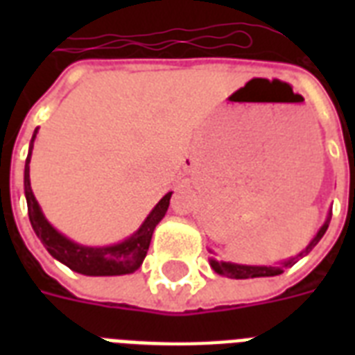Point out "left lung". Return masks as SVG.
Returning <instances> with one entry per match:
<instances>
[{"mask_svg":"<svg viewBox=\"0 0 355 355\" xmlns=\"http://www.w3.org/2000/svg\"><path fill=\"white\" fill-rule=\"evenodd\" d=\"M331 221V211L328 214L326 217L324 225L320 227V230L317 232V236L311 239L308 247L304 248L302 252L297 254L295 258H289L286 261H282L280 265H239V263H230V261H217V259L211 258L210 259V265L211 269L216 270L217 275L221 276H227V278H236V280H245V278H261V276H276V275H282L284 269L287 267H291V265L297 263L298 258H304L306 254L311 252V248L320 241V237L324 236L326 230H328V225Z\"/></svg>","mask_w":355,"mask_h":355,"instance_id":"obj_1","label":"left lung"}]
</instances>
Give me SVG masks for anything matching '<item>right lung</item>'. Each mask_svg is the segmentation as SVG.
Segmentation results:
<instances>
[{"label": "right lung", "mask_w": 355, "mask_h": 355, "mask_svg": "<svg viewBox=\"0 0 355 355\" xmlns=\"http://www.w3.org/2000/svg\"><path fill=\"white\" fill-rule=\"evenodd\" d=\"M35 138L36 130L33 134V139H31L29 155H27V160H25V199H27L31 227H33L35 234L38 236V239L44 243L47 252L51 254L55 259H58L60 263L68 265L71 270L86 276H119L134 272L139 265L144 263L147 250H149L150 237H153L156 225L166 216L173 191L162 197L160 202L147 216L144 225L132 236L127 237L125 241L108 245V247H85V245H79V243L71 241L66 236H62V234L49 225V221L42 214L40 205L36 202L35 195H33L29 180V162Z\"/></svg>", "instance_id": "1"}]
</instances>
